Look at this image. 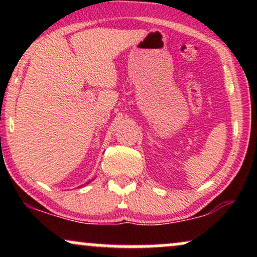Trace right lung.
<instances>
[{
    "label": "right lung",
    "mask_w": 257,
    "mask_h": 257,
    "mask_svg": "<svg viewBox=\"0 0 257 257\" xmlns=\"http://www.w3.org/2000/svg\"><path fill=\"white\" fill-rule=\"evenodd\" d=\"M89 182H90V181H89ZM89 182H87V183H89Z\"/></svg>",
    "instance_id": "1"
}]
</instances>
